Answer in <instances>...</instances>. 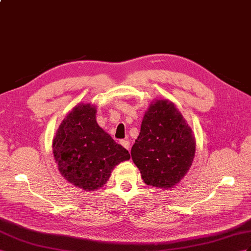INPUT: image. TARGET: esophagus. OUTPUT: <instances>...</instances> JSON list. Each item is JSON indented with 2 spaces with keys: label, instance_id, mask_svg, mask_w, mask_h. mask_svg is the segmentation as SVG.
<instances>
[{
  "label": "esophagus",
  "instance_id": "obj_1",
  "mask_svg": "<svg viewBox=\"0 0 251 251\" xmlns=\"http://www.w3.org/2000/svg\"><path fill=\"white\" fill-rule=\"evenodd\" d=\"M121 145L123 146L124 149L128 150V151H129V149H130V143L128 142V141H126V140H122V141H121Z\"/></svg>",
  "mask_w": 251,
  "mask_h": 251
}]
</instances>
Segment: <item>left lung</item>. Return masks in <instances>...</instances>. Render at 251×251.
<instances>
[{
	"label": "left lung",
	"mask_w": 251,
	"mask_h": 251,
	"mask_svg": "<svg viewBox=\"0 0 251 251\" xmlns=\"http://www.w3.org/2000/svg\"><path fill=\"white\" fill-rule=\"evenodd\" d=\"M195 149L194 134L174 102L156 100L145 111L131 158L147 185L164 190L181 181Z\"/></svg>",
	"instance_id": "left-lung-1"
}]
</instances>
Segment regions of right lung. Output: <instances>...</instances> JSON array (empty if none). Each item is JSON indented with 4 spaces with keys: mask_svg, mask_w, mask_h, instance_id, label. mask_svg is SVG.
<instances>
[{
    "mask_svg": "<svg viewBox=\"0 0 251 251\" xmlns=\"http://www.w3.org/2000/svg\"><path fill=\"white\" fill-rule=\"evenodd\" d=\"M53 153L60 174L83 191L101 188L113 169L130 159L96 122V106L76 105L62 120L53 139Z\"/></svg>",
    "mask_w": 251,
    "mask_h": 251,
    "instance_id": "right-lung-1",
    "label": "right lung"
}]
</instances>
